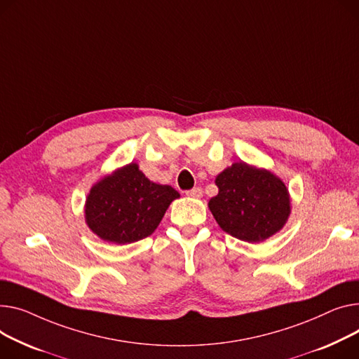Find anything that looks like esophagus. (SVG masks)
<instances>
[{"label": "esophagus", "instance_id": "esophagus-1", "mask_svg": "<svg viewBox=\"0 0 359 359\" xmlns=\"http://www.w3.org/2000/svg\"><path fill=\"white\" fill-rule=\"evenodd\" d=\"M186 195L189 198H192V199H199V198H202V189L201 187H194V189L187 190Z\"/></svg>", "mask_w": 359, "mask_h": 359}]
</instances>
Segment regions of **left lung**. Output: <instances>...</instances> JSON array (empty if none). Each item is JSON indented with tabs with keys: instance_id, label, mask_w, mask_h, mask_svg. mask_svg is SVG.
Wrapping results in <instances>:
<instances>
[{
	"instance_id": "8db88e82",
	"label": "left lung",
	"mask_w": 359,
	"mask_h": 359,
	"mask_svg": "<svg viewBox=\"0 0 359 359\" xmlns=\"http://www.w3.org/2000/svg\"><path fill=\"white\" fill-rule=\"evenodd\" d=\"M215 184L219 192L208 206L218 225L238 240L266 241L290 218L289 189L271 170L236 161L217 176Z\"/></svg>"
}]
</instances>
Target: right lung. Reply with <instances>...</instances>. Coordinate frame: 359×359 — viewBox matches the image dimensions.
<instances>
[{
    "label": "right lung",
    "mask_w": 359,
    "mask_h": 359,
    "mask_svg": "<svg viewBox=\"0 0 359 359\" xmlns=\"http://www.w3.org/2000/svg\"><path fill=\"white\" fill-rule=\"evenodd\" d=\"M180 195L149 180L137 163L118 167L93 183L85 201V222L105 243L126 245L151 235Z\"/></svg>",
    "instance_id": "right-lung-1"
}]
</instances>
